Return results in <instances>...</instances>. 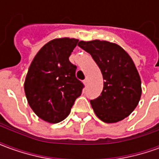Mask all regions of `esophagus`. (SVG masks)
Masks as SVG:
<instances>
[{"mask_svg":"<svg viewBox=\"0 0 159 159\" xmlns=\"http://www.w3.org/2000/svg\"><path fill=\"white\" fill-rule=\"evenodd\" d=\"M83 84H84V85H87V84H88V79H85V80H83Z\"/></svg>","mask_w":159,"mask_h":159,"instance_id":"obj_1","label":"esophagus"}]
</instances>
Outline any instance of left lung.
I'll list each match as a JSON object with an SVG mask.
<instances>
[{"instance_id": "1", "label": "left lung", "mask_w": 159, "mask_h": 159, "mask_svg": "<svg viewBox=\"0 0 159 159\" xmlns=\"http://www.w3.org/2000/svg\"><path fill=\"white\" fill-rule=\"evenodd\" d=\"M78 46L91 54L103 76V90L90 100L94 113L107 123H117L132 113L141 96V81L133 59L113 42L80 41Z\"/></svg>"}]
</instances>
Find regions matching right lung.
Segmentation results:
<instances>
[{"mask_svg": "<svg viewBox=\"0 0 159 159\" xmlns=\"http://www.w3.org/2000/svg\"><path fill=\"white\" fill-rule=\"evenodd\" d=\"M78 39L63 37L40 49L28 70L24 84L26 99L41 119L57 123L66 118L83 85L76 77V66L69 57Z\"/></svg>", "mask_w": 159, "mask_h": 159, "instance_id": "1", "label": "right lung"}]
</instances>
